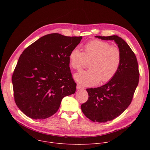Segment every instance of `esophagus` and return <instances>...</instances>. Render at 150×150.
<instances>
[{"label": "esophagus", "mask_w": 150, "mask_h": 150, "mask_svg": "<svg viewBox=\"0 0 150 150\" xmlns=\"http://www.w3.org/2000/svg\"><path fill=\"white\" fill-rule=\"evenodd\" d=\"M81 86L80 85H79V84H77L76 85V89L77 90H79V89H81Z\"/></svg>", "instance_id": "34e87169"}]
</instances>
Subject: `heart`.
I'll use <instances>...</instances> for the list:
<instances>
[{
  "instance_id": "heart-1",
  "label": "heart",
  "mask_w": 150,
  "mask_h": 150,
  "mask_svg": "<svg viewBox=\"0 0 150 150\" xmlns=\"http://www.w3.org/2000/svg\"><path fill=\"white\" fill-rule=\"evenodd\" d=\"M69 65L79 70L89 62L88 70L76 73L74 79L85 87H92L102 82H109L117 73L122 62L120 49L109 42L99 40H92L83 46V52L77 47L69 53Z\"/></svg>"
}]
</instances>
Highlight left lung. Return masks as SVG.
Listing matches in <instances>:
<instances>
[{
	"label": "left lung",
	"mask_w": 150,
	"mask_h": 150,
	"mask_svg": "<svg viewBox=\"0 0 150 150\" xmlns=\"http://www.w3.org/2000/svg\"><path fill=\"white\" fill-rule=\"evenodd\" d=\"M103 40H113L120 49L122 62L116 75L105 85L86 89L87 102L81 110L93 122L104 123L120 115L129 105L139 82L137 57L125 41L117 35L95 36Z\"/></svg>",
	"instance_id": "left-lung-1"
}]
</instances>
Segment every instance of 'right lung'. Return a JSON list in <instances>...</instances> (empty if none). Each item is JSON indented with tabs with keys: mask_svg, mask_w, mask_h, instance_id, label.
I'll return each instance as SVG.
<instances>
[{
	"mask_svg": "<svg viewBox=\"0 0 150 150\" xmlns=\"http://www.w3.org/2000/svg\"><path fill=\"white\" fill-rule=\"evenodd\" d=\"M82 38L47 34L21 54L12 82L16 104L27 116L48 118L56 113L64 97L75 93L68 56Z\"/></svg>",
	"mask_w": 150,
	"mask_h": 150,
	"instance_id": "right-lung-1",
	"label": "right lung"
}]
</instances>
